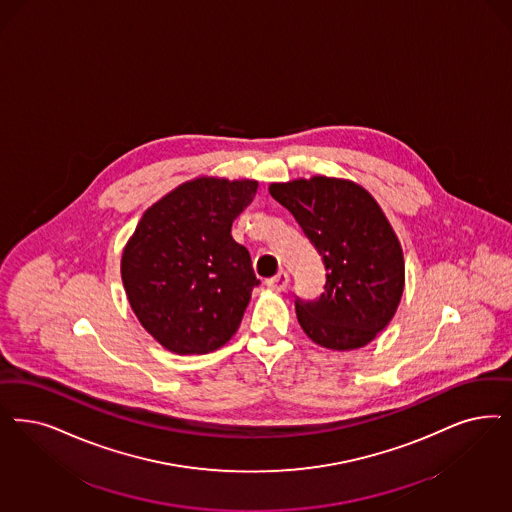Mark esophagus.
<instances>
[{
    "label": "esophagus",
    "mask_w": 512,
    "mask_h": 512,
    "mask_svg": "<svg viewBox=\"0 0 512 512\" xmlns=\"http://www.w3.org/2000/svg\"><path fill=\"white\" fill-rule=\"evenodd\" d=\"M287 283H289V274H287L285 270H280L274 278L266 280V285H268L270 289H274V291H283V289L287 287Z\"/></svg>",
    "instance_id": "esophagus-1"
}]
</instances>
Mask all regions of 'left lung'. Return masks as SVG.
Instances as JSON below:
<instances>
[{
  "label": "left lung",
  "mask_w": 512,
  "mask_h": 512,
  "mask_svg": "<svg viewBox=\"0 0 512 512\" xmlns=\"http://www.w3.org/2000/svg\"><path fill=\"white\" fill-rule=\"evenodd\" d=\"M272 198L297 219L327 270L316 300H295L302 331L348 352L386 329L405 289L403 247L372 194L350 179L314 176L272 183Z\"/></svg>",
  "instance_id": "obj_1"
}]
</instances>
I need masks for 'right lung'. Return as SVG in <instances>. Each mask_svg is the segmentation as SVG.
<instances>
[{
	"mask_svg": "<svg viewBox=\"0 0 512 512\" xmlns=\"http://www.w3.org/2000/svg\"><path fill=\"white\" fill-rule=\"evenodd\" d=\"M257 187L255 179L196 177L141 215L121 276L136 318L162 348L200 355L238 331L259 280L230 229Z\"/></svg>",
	"mask_w": 512,
	"mask_h": 512,
	"instance_id": "right-lung-1",
	"label": "right lung"
}]
</instances>
